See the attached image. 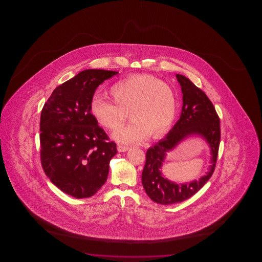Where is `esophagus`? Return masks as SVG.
I'll use <instances>...</instances> for the list:
<instances>
[{
	"mask_svg": "<svg viewBox=\"0 0 262 262\" xmlns=\"http://www.w3.org/2000/svg\"><path fill=\"white\" fill-rule=\"evenodd\" d=\"M117 149H118L119 152H125V151L129 149V147L128 146H123V145H118Z\"/></svg>",
	"mask_w": 262,
	"mask_h": 262,
	"instance_id": "esophagus-1",
	"label": "esophagus"
}]
</instances>
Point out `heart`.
Returning <instances> with one entry per match:
<instances>
[{
	"label": "heart",
	"instance_id": "1",
	"mask_svg": "<svg viewBox=\"0 0 262 262\" xmlns=\"http://www.w3.org/2000/svg\"><path fill=\"white\" fill-rule=\"evenodd\" d=\"M109 93L115 103L95 96L90 111L100 125L111 130L124 124L129 111L133 121L114 135L122 143L140 142L150 133L155 138L159 137L176 119V92L168 83L155 76H129L115 82Z\"/></svg>",
	"mask_w": 262,
	"mask_h": 262
}]
</instances>
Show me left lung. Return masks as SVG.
Listing matches in <instances>:
<instances>
[{"label": "left lung", "instance_id": "1", "mask_svg": "<svg viewBox=\"0 0 262 262\" xmlns=\"http://www.w3.org/2000/svg\"><path fill=\"white\" fill-rule=\"evenodd\" d=\"M183 92L182 115L166 138L147 149L141 182L144 190L158 204L179 203L193 196L211 177L215 169L220 144V120L211 101L190 79L176 74ZM203 136L212 148V165L206 176L190 184L176 185L161 176L165 154L187 136Z\"/></svg>", "mask_w": 262, "mask_h": 262}]
</instances>
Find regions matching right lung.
Masks as SVG:
<instances>
[{"label": "right lung", "mask_w": 262, "mask_h": 262, "mask_svg": "<svg viewBox=\"0 0 262 262\" xmlns=\"http://www.w3.org/2000/svg\"><path fill=\"white\" fill-rule=\"evenodd\" d=\"M118 72L85 70L53 91L40 117V158L47 177L77 199L97 193L107 180L116 144L97 124L90 103L97 86Z\"/></svg>", "instance_id": "obj_1"}]
</instances>
